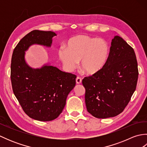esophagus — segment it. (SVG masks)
I'll return each mask as SVG.
<instances>
[{
    "label": "esophagus",
    "instance_id": "obj_1",
    "mask_svg": "<svg viewBox=\"0 0 147 147\" xmlns=\"http://www.w3.org/2000/svg\"><path fill=\"white\" fill-rule=\"evenodd\" d=\"M82 78H80V77H77L76 78V82L77 84H81V83H82Z\"/></svg>",
    "mask_w": 147,
    "mask_h": 147
}]
</instances>
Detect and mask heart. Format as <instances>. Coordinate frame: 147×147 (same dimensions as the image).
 <instances>
[{
    "label": "heart",
    "mask_w": 147,
    "mask_h": 147,
    "mask_svg": "<svg viewBox=\"0 0 147 147\" xmlns=\"http://www.w3.org/2000/svg\"><path fill=\"white\" fill-rule=\"evenodd\" d=\"M109 43L102 38L85 35L69 38L65 47L58 50L59 57L65 70L74 71L80 61V65L88 74H95L104 69L110 57Z\"/></svg>",
    "instance_id": "b5f03b06"
}]
</instances>
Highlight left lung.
Masks as SVG:
<instances>
[{
	"mask_svg": "<svg viewBox=\"0 0 147 147\" xmlns=\"http://www.w3.org/2000/svg\"><path fill=\"white\" fill-rule=\"evenodd\" d=\"M138 78L135 51L121 37L115 36L104 69L82 81L87 111L99 119L119 114L135 92Z\"/></svg>",
	"mask_w": 147,
	"mask_h": 147,
	"instance_id": "left-lung-1",
	"label": "left lung"
}]
</instances>
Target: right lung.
<instances>
[{
    "label": "right lung",
    "instance_id": "obj_1",
    "mask_svg": "<svg viewBox=\"0 0 147 147\" xmlns=\"http://www.w3.org/2000/svg\"><path fill=\"white\" fill-rule=\"evenodd\" d=\"M51 31L33 30L24 36L12 53L11 79L12 90L24 112L31 118L50 121L63 110L67 96L76 85V76L47 63L40 68L28 64L25 52L33 45L51 47Z\"/></svg>",
    "mask_w": 147,
    "mask_h": 147
}]
</instances>
